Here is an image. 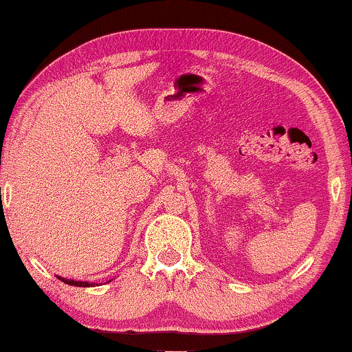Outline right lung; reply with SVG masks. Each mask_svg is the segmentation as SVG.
Segmentation results:
<instances>
[{"mask_svg":"<svg viewBox=\"0 0 352 352\" xmlns=\"http://www.w3.org/2000/svg\"><path fill=\"white\" fill-rule=\"evenodd\" d=\"M58 279L65 284L76 285V287H90V285H94L91 283H87V280H73V279H67V277H58Z\"/></svg>","mask_w":352,"mask_h":352,"instance_id":"add662e5","label":"right lung"}]
</instances>
